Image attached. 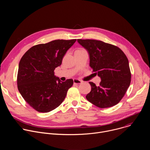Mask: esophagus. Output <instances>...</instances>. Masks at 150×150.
Returning a JSON list of instances; mask_svg holds the SVG:
<instances>
[{
  "instance_id": "obj_1",
  "label": "esophagus",
  "mask_w": 150,
  "mask_h": 150,
  "mask_svg": "<svg viewBox=\"0 0 150 150\" xmlns=\"http://www.w3.org/2000/svg\"><path fill=\"white\" fill-rule=\"evenodd\" d=\"M74 83H75V84H79V83H82V81L79 79H74Z\"/></svg>"
}]
</instances>
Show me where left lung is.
<instances>
[{
    "mask_svg": "<svg viewBox=\"0 0 150 150\" xmlns=\"http://www.w3.org/2000/svg\"><path fill=\"white\" fill-rule=\"evenodd\" d=\"M87 50L90 66L101 78L99 86L90 82L91 90L86 96L88 101L100 108H110L123 98L131 83L129 61L117 46L96 40H77Z\"/></svg>",
    "mask_w": 150,
    "mask_h": 150,
    "instance_id": "1",
    "label": "left lung"
}]
</instances>
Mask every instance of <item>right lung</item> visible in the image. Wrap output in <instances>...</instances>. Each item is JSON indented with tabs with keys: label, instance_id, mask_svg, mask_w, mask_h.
<instances>
[{
	"label": "right lung",
	"instance_id": "add662e5",
	"mask_svg": "<svg viewBox=\"0 0 150 150\" xmlns=\"http://www.w3.org/2000/svg\"><path fill=\"white\" fill-rule=\"evenodd\" d=\"M76 39L56 40L31 47L21 59L17 76L18 88L25 101L39 112H49L61 104L74 83L62 82L54 75L56 68Z\"/></svg>",
	"mask_w": 150,
	"mask_h": 150
}]
</instances>
